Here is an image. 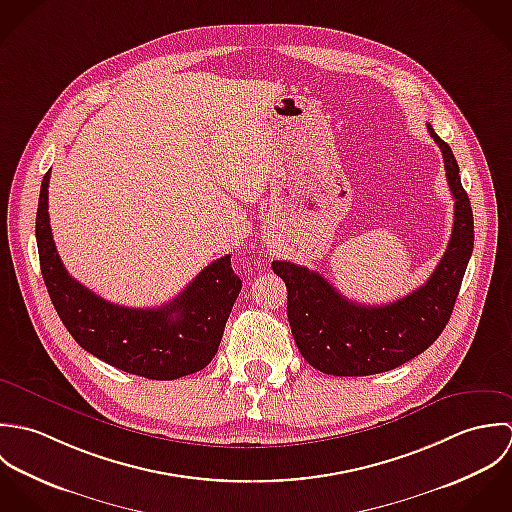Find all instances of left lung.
Wrapping results in <instances>:
<instances>
[{
  "instance_id": "left-lung-1",
  "label": "left lung",
  "mask_w": 512,
  "mask_h": 512,
  "mask_svg": "<svg viewBox=\"0 0 512 512\" xmlns=\"http://www.w3.org/2000/svg\"><path fill=\"white\" fill-rule=\"evenodd\" d=\"M427 130L443 154L455 219L449 245L425 285L390 305L370 307L348 301L316 271L273 261L275 275L287 285V316L297 348L324 374L372 376L394 370L427 350L449 322L473 253V209L449 144L431 124Z\"/></svg>"
}]
</instances>
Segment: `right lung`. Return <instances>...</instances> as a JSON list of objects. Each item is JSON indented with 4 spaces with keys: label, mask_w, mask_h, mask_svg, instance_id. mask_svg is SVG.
<instances>
[{
    "label": "right lung",
    "mask_w": 512,
    "mask_h": 512,
    "mask_svg": "<svg viewBox=\"0 0 512 512\" xmlns=\"http://www.w3.org/2000/svg\"><path fill=\"white\" fill-rule=\"evenodd\" d=\"M49 176L41 184L35 237L47 293L69 334L106 364L148 380H176L204 370L241 291L231 257L209 263L164 307L108 303L75 281L59 259L47 211Z\"/></svg>",
    "instance_id": "add662e5"
}]
</instances>
